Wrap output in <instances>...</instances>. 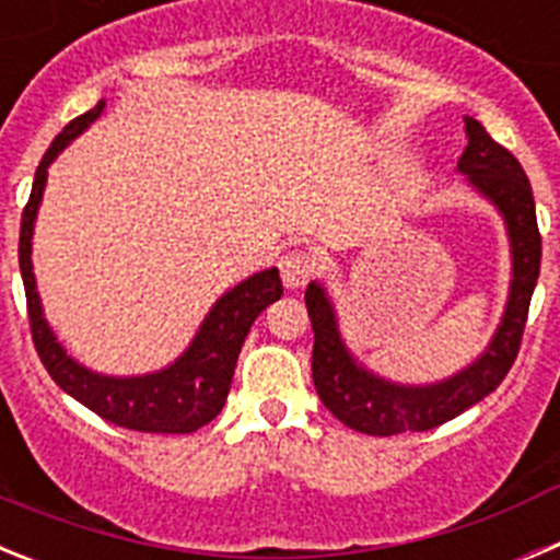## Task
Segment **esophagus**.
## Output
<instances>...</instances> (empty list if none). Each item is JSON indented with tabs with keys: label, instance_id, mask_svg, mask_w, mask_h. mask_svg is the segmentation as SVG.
Wrapping results in <instances>:
<instances>
[{
	"label": "esophagus",
	"instance_id": "obj_1",
	"mask_svg": "<svg viewBox=\"0 0 560 560\" xmlns=\"http://www.w3.org/2000/svg\"><path fill=\"white\" fill-rule=\"evenodd\" d=\"M319 264H316V257L308 255L303 249H291L280 257V277H283V283L289 289H300L316 275Z\"/></svg>",
	"mask_w": 560,
	"mask_h": 560
}]
</instances>
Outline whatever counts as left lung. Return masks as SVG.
Wrapping results in <instances>:
<instances>
[{"label": "left lung", "instance_id": "obj_1", "mask_svg": "<svg viewBox=\"0 0 560 560\" xmlns=\"http://www.w3.org/2000/svg\"><path fill=\"white\" fill-rule=\"evenodd\" d=\"M468 145L459 156V173H468L471 185L502 210L513 246V283L504 319L471 368L432 387H398L375 378L359 368L345 350L336 330L334 308L316 283L305 291L311 328H314V373L316 395L325 407L361 434L389 438L400 432H429L479 404L504 381L522 348L530 296L541 269V232L536 221V201L527 173L504 145H499L474 117H465Z\"/></svg>", "mask_w": 560, "mask_h": 560}]
</instances>
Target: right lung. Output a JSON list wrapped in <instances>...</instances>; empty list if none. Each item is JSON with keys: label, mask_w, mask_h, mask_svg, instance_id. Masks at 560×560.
<instances>
[{"label": "right lung", "mask_w": 560, "mask_h": 560, "mask_svg": "<svg viewBox=\"0 0 560 560\" xmlns=\"http://www.w3.org/2000/svg\"><path fill=\"white\" fill-rule=\"evenodd\" d=\"M103 106L106 103L101 101L95 108L75 117L52 140V145L38 162L36 182H33L30 199L24 205L19 266H22L24 296H27L30 334H33L38 359L58 387L81 400L86 409L101 415L103 420H108L114 427L133 429V432L190 434L210 423L224 409L241 345H244L257 314L275 300H280L283 283H280L277 269H269L226 291L215 303V308L210 311L187 353L160 373L140 375V378H108V375L89 373L78 361L69 359L42 316L33 264H30V237H33V221H36L49 162L56 160L58 153L67 148V142L75 140L89 122L101 117Z\"/></svg>", "instance_id": "1"}]
</instances>
